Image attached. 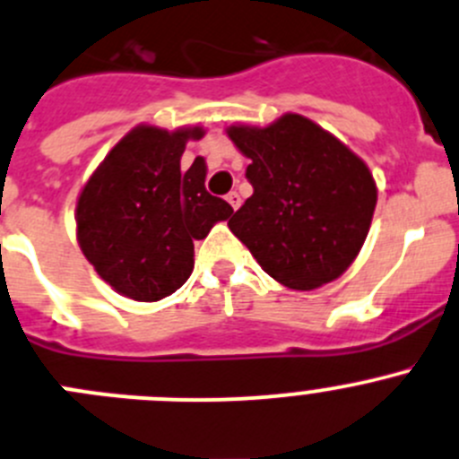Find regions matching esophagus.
Returning a JSON list of instances; mask_svg holds the SVG:
<instances>
[{
	"label": "esophagus",
	"mask_w": 459,
	"mask_h": 459,
	"mask_svg": "<svg viewBox=\"0 0 459 459\" xmlns=\"http://www.w3.org/2000/svg\"><path fill=\"white\" fill-rule=\"evenodd\" d=\"M226 202L230 204V208H233V211H238V208L242 206V197H239V195L235 193V190H233V193L226 195Z\"/></svg>",
	"instance_id": "obj_1"
}]
</instances>
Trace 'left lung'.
I'll use <instances>...</instances> for the list:
<instances>
[{
    "label": "left lung",
    "mask_w": 459,
    "mask_h": 459,
    "mask_svg": "<svg viewBox=\"0 0 459 459\" xmlns=\"http://www.w3.org/2000/svg\"><path fill=\"white\" fill-rule=\"evenodd\" d=\"M251 159L253 195L229 220L257 264L284 287L309 289L336 280L354 262L370 230L377 186L366 163L300 114L269 127H229Z\"/></svg>",
    "instance_id": "1"
}]
</instances>
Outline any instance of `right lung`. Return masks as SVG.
Here are the masks:
<instances>
[{"mask_svg":"<svg viewBox=\"0 0 459 459\" xmlns=\"http://www.w3.org/2000/svg\"><path fill=\"white\" fill-rule=\"evenodd\" d=\"M202 136V127H134L80 193V248L98 275L132 300L154 302L175 293L193 273L195 239L233 212L204 186L202 157L181 170L188 139Z\"/></svg>","mask_w":459,"mask_h":459,"instance_id":"1","label":"right lung"}]
</instances>
